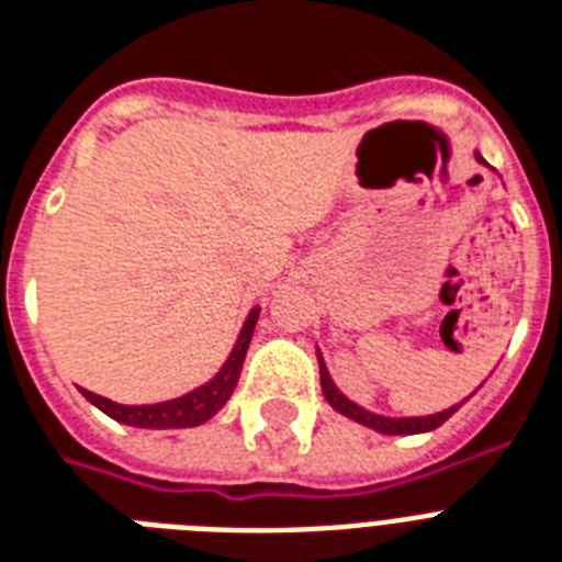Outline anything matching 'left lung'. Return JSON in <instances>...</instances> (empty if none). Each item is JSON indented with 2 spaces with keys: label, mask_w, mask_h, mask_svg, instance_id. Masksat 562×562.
Masks as SVG:
<instances>
[{
  "label": "left lung",
  "mask_w": 562,
  "mask_h": 562,
  "mask_svg": "<svg viewBox=\"0 0 562 562\" xmlns=\"http://www.w3.org/2000/svg\"><path fill=\"white\" fill-rule=\"evenodd\" d=\"M475 160L481 162V166H487V160L481 157L479 151H475ZM317 364H321V387H324V396L326 402L333 405L338 414H344V417L356 419V423H361V426L373 428V431H379V435H426V431H435L437 426H443L446 419L452 417L454 411L461 408L463 402H454V405H449V408L437 411V414H426V417H384V414H373V411L361 408L359 402H352L350 396H344L341 391H338V384L333 382V375H329V370H326V361L324 356H321V350H317Z\"/></svg>",
  "instance_id": "left-lung-1"
}]
</instances>
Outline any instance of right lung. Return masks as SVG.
Here are the masks:
<instances>
[{
    "mask_svg": "<svg viewBox=\"0 0 562 562\" xmlns=\"http://www.w3.org/2000/svg\"><path fill=\"white\" fill-rule=\"evenodd\" d=\"M259 312L262 308L254 306L247 312L245 324H241V333H238L233 350H229L227 361L221 364V370L212 375L210 382L198 384L194 391L183 393L178 400L166 402H151V405H122V402H113L108 396H99V393L81 387V393L87 396V402H92L95 408L104 411L108 417H113L116 423H125V426L134 428H194L212 419L218 414L227 400L233 396L238 384V375H241V364H245L247 347H250V338H254L256 321H259Z\"/></svg>",
    "mask_w": 562,
    "mask_h": 562,
    "instance_id": "obj_1",
    "label": "right lung"
}]
</instances>
